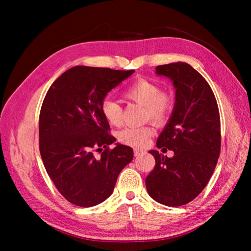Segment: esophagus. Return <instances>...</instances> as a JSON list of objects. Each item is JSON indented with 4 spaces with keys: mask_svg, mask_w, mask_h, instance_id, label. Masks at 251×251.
Instances as JSON below:
<instances>
[{
    "mask_svg": "<svg viewBox=\"0 0 251 251\" xmlns=\"http://www.w3.org/2000/svg\"><path fill=\"white\" fill-rule=\"evenodd\" d=\"M142 153H143V151H141V150H138V149H135V150H134V155H135L136 157L141 155Z\"/></svg>",
    "mask_w": 251,
    "mask_h": 251,
    "instance_id": "1",
    "label": "esophagus"
}]
</instances>
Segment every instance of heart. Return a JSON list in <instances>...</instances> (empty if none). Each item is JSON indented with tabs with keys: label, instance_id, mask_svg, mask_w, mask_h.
Instances as JSON below:
<instances>
[{
	"label": "heart",
	"instance_id": "heart-1",
	"mask_svg": "<svg viewBox=\"0 0 251 251\" xmlns=\"http://www.w3.org/2000/svg\"><path fill=\"white\" fill-rule=\"evenodd\" d=\"M125 97L144 105V119L156 125L165 124L174 110L172 96L162 92V89L156 82L146 78L134 80L126 89ZM100 111L104 119L112 126L121 124L123 109L116 100L104 98L100 103ZM153 133V128L150 126H128L119 132L118 139L126 146L142 149L148 146Z\"/></svg>",
	"mask_w": 251,
	"mask_h": 251
}]
</instances>
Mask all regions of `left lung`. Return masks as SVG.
<instances>
[{
	"mask_svg": "<svg viewBox=\"0 0 251 251\" xmlns=\"http://www.w3.org/2000/svg\"><path fill=\"white\" fill-rule=\"evenodd\" d=\"M156 73L173 80L176 102L156 146L155 168L146 179L149 195L166 206L193 201L207 185L221 151V126L216 97L202 75L186 63L156 67Z\"/></svg>",
	"mask_w": 251,
	"mask_h": 251,
	"instance_id": "1",
	"label": "left lung"
}]
</instances>
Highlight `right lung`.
Instances as JSON below:
<instances>
[{
  "mask_svg": "<svg viewBox=\"0 0 251 251\" xmlns=\"http://www.w3.org/2000/svg\"><path fill=\"white\" fill-rule=\"evenodd\" d=\"M134 73L75 66L52 83L39 119L40 151L49 177L70 203L91 207L113 193L117 177L134 157L133 149L109 134L100 103ZM100 151L101 156L95 153Z\"/></svg>",
  "mask_w": 251,
  "mask_h": 251,
  "instance_id": "1",
  "label": "right lung"
}]
</instances>
